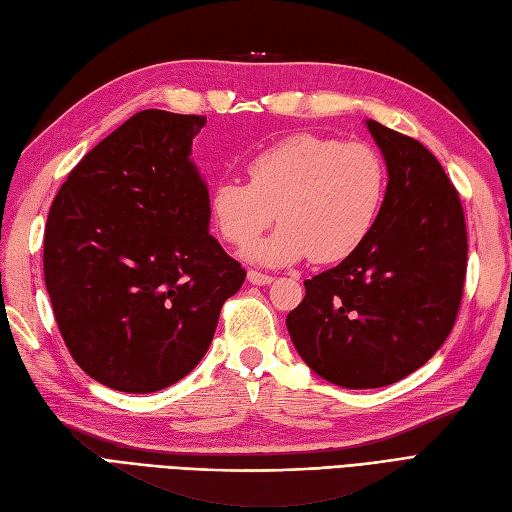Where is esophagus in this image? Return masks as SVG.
I'll return each mask as SVG.
<instances>
[{
    "mask_svg": "<svg viewBox=\"0 0 512 512\" xmlns=\"http://www.w3.org/2000/svg\"><path fill=\"white\" fill-rule=\"evenodd\" d=\"M247 280H249V285H258V287L271 285V282H274V278L267 276V274H260V271H256V269L247 271Z\"/></svg>",
    "mask_w": 512,
    "mask_h": 512,
    "instance_id": "1",
    "label": "esophagus"
}]
</instances>
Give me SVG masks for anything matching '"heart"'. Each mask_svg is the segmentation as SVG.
<instances>
[{
	"label": "heart",
	"mask_w": 512,
	"mask_h": 512,
	"mask_svg": "<svg viewBox=\"0 0 512 512\" xmlns=\"http://www.w3.org/2000/svg\"><path fill=\"white\" fill-rule=\"evenodd\" d=\"M249 181L221 179L208 212L227 243L245 247L278 216L281 225L245 249L258 265H289L304 256L335 263L350 256L377 223L388 173L366 142L295 133L256 153Z\"/></svg>",
	"instance_id": "b5f03b06"
}]
</instances>
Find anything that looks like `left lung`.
<instances>
[{"instance_id":"obj_1","label":"left lung","mask_w":512,"mask_h":512,"mask_svg":"<svg viewBox=\"0 0 512 512\" xmlns=\"http://www.w3.org/2000/svg\"><path fill=\"white\" fill-rule=\"evenodd\" d=\"M388 168L370 236L342 263L304 280L287 315L291 342L315 374L350 390L405 379L445 344L467 274L462 203L423 144L366 120Z\"/></svg>"}]
</instances>
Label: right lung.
Here are the masks:
<instances>
[{"instance_id":"obj_1","label":"right lung","mask_w":512,"mask_h":512,"mask_svg":"<svg viewBox=\"0 0 512 512\" xmlns=\"http://www.w3.org/2000/svg\"><path fill=\"white\" fill-rule=\"evenodd\" d=\"M206 118L146 109L67 175L43 274L67 350L111 390L149 394L195 370L245 269L210 234L192 162Z\"/></svg>"}]
</instances>
